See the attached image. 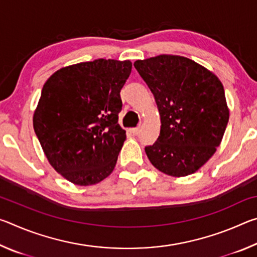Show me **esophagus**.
I'll use <instances>...</instances> for the list:
<instances>
[{
    "label": "esophagus",
    "instance_id": "34e87169",
    "mask_svg": "<svg viewBox=\"0 0 257 257\" xmlns=\"http://www.w3.org/2000/svg\"><path fill=\"white\" fill-rule=\"evenodd\" d=\"M130 132H132L133 135H138L139 132H141V127H136V128H132L130 129Z\"/></svg>",
    "mask_w": 257,
    "mask_h": 257
}]
</instances>
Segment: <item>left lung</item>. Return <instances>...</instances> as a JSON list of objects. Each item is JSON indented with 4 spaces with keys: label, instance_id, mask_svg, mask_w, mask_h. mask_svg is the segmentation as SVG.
Returning a JSON list of instances; mask_svg holds the SVG:
<instances>
[{
    "label": "left lung",
    "instance_id": "1",
    "mask_svg": "<svg viewBox=\"0 0 257 257\" xmlns=\"http://www.w3.org/2000/svg\"><path fill=\"white\" fill-rule=\"evenodd\" d=\"M160 113V136L145 147L151 163L171 177L199 170L220 146L229 121L222 82L202 64L161 54L134 63Z\"/></svg>",
    "mask_w": 257,
    "mask_h": 257
}]
</instances>
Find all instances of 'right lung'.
I'll return each instance as SVG.
<instances>
[{
    "instance_id": "add662e5",
    "label": "right lung",
    "mask_w": 257,
    "mask_h": 257,
    "mask_svg": "<svg viewBox=\"0 0 257 257\" xmlns=\"http://www.w3.org/2000/svg\"><path fill=\"white\" fill-rule=\"evenodd\" d=\"M129 60L98 59L63 67L43 86L33 125L49 163L78 186L112 173L125 132L118 123Z\"/></svg>"
}]
</instances>
